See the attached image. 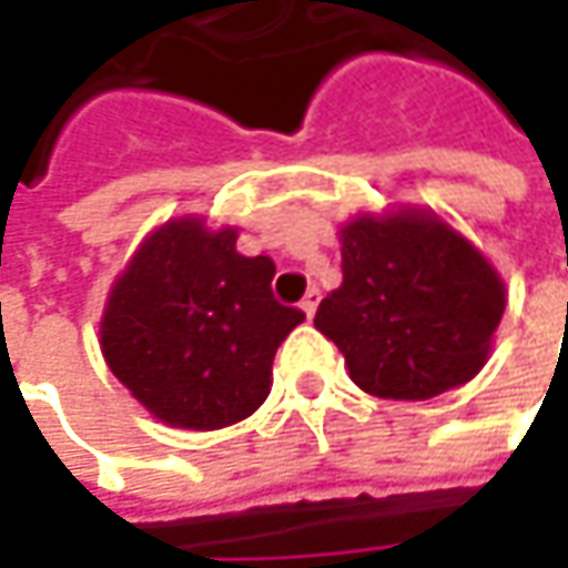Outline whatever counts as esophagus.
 <instances>
[{
    "label": "esophagus",
    "instance_id": "1",
    "mask_svg": "<svg viewBox=\"0 0 568 568\" xmlns=\"http://www.w3.org/2000/svg\"><path fill=\"white\" fill-rule=\"evenodd\" d=\"M318 300H322V294H318L316 287H310V291H306V296H303V300H300V310H303V313H306V318H313V316H316Z\"/></svg>",
    "mask_w": 568,
    "mask_h": 568
}]
</instances>
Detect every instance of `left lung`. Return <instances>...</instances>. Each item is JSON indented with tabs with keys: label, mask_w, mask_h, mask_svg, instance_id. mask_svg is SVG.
I'll list each match as a JSON object with an SVG mask.
<instances>
[{
	"label": "left lung",
	"mask_w": 568,
	"mask_h": 568,
	"mask_svg": "<svg viewBox=\"0 0 568 568\" xmlns=\"http://www.w3.org/2000/svg\"><path fill=\"white\" fill-rule=\"evenodd\" d=\"M338 291L316 328L338 344L351 379L392 402H424L490 361L506 310L493 262L429 207L398 205L341 224Z\"/></svg>",
	"instance_id": "8db88e82"
}]
</instances>
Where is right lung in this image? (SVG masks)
Here are the masks:
<instances>
[{"label":"right lung","instance_id":"right-lung-1","mask_svg":"<svg viewBox=\"0 0 568 568\" xmlns=\"http://www.w3.org/2000/svg\"><path fill=\"white\" fill-rule=\"evenodd\" d=\"M272 277L268 255L236 252V227L170 217L139 243L106 294L103 361L161 424H240L268 398L274 354L306 318L274 300Z\"/></svg>","mask_w":568,"mask_h":568}]
</instances>
